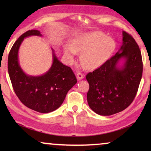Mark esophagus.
<instances>
[{
    "label": "esophagus",
    "mask_w": 151,
    "mask_h": 151,
    "mask_svg": "<svg viewBox=\"0 0 151 151\" xmlns=\"http://www.w3.org/2000/svg\"><path fill=\"white\" fill-rule=\"evenodd\" d=\"M84 77H85V75L81 73H78L77 75H76V78H77L78 81L82 80V79L84 78Z\"/></svg>",
    "instance_id": "obj_1"
}]
</instances>
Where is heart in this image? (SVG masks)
<instances>
[{
  "instance_id": "b5f03b06",
  "label": "heart",
  "mask_w": 151,
  "mask_h": 151,
  "mask_svg": "<svg viewBox=\"0 0 151 151\" xmlns=\"http://www.w3.org/2000/svg\"><path fill=\"white\" fill-rule=\"evenodd\" d=\"M116 42L100 31L83 33L72 40V46L64 47V55L70 61L76 52H81V60L86 68L94 69L103 65L113 54Z\"/></svg>"
}]
</instances>
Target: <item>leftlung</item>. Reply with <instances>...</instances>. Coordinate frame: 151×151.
<instances>
[{
	"label": "left lung",
	"instance_id": "left-lung-1",
	"mask_svg": "<svg viewBox=\"0 0 151 151\" xmlns=\"http://www.w3.org/2000/svg\"><path fill=\"white\" fill-rule=\"evenodd\" d=\"M121 60L124 63L120 66ZM142 75L139 45L131 35L122 31V45L115 55L86 76L89 84L87 101L90 108L102 116L122 111L133 101Z\"/></svg>",
	"mask_w": 151,
	"mask_h": 151
}]
</instances>
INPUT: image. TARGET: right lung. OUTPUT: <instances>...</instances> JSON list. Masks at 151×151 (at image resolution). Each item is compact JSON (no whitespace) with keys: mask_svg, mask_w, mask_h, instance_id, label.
I'll return each mask as SVG.
<instances>
[{"mask_svg":"<svg viewBox=\"0 0 151 151\" xmlns=\"http://www.w3.org/2000/svg\"><path fill=\"white\" fill-rule=\"evenodd\" d=\"M30 36L42 35L38 30H30L17 40L9 55V75L15 93L25 106L37 112L48 113L62 104L68 91L77 80L69 66L60 62L53 49L52 64L47 73L40 76L25 74L19 65V50L24 38Z\"/></svg>","mask_w":151,"mask_h":151,"instance_id":"1","label":"right lung"}]
</instances>
